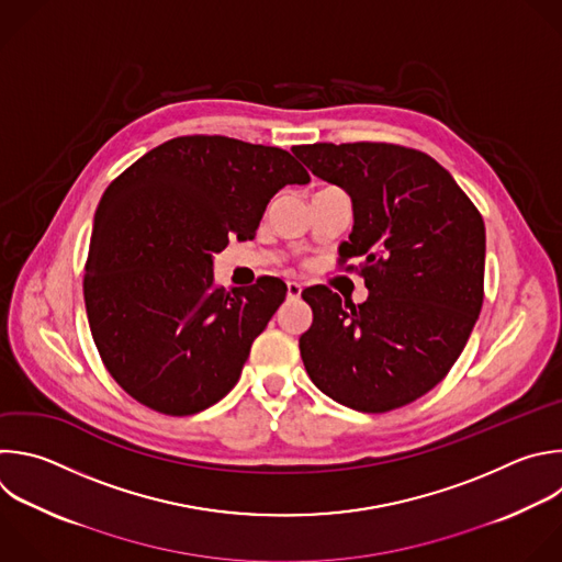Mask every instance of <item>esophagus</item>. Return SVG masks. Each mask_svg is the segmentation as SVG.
I'll return each mask as SVG.
<instances>
[{
    "instance_id": "esophagus-1",
    "label": "esophagus",
    "mask_w": 562,
    "mask_h": 562,
    "mask_svg": "<svg viewBox=\"0 0 562 562\" xmlns=\"http://www.w3.org/2000/svg\"><path fill=\"white\" fill-rule=\"evenodd\" d=\"M286 295H289L291 300H297V297L302 295V286H300L297 282H286Z\"/></svg>"
}]
</instances>
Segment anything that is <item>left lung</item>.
Masks as SVG:
<instances>
[{
  "label": "left lung",
  "mask_w": 562,
  "mask_h": 562,
  "mask_svg": "<svg viewBox=\"0 0 562 562\" xmlns=\"http://www.w3.org/2000/svg\"><path fill=\"white\" fill-rule=\"evenodd\" d=\"M295 156L352 201L355 225L339 247L359 271L363 304L328 286L302 297L313 324L300 337L311 382L361 413L402 408L446 375L479 319L485 225L448 169L395 143H313ZM350 257L360 267L348 266Z\"/></svg>",
  "instance_id": "left-lung-1"
}]
</instances>
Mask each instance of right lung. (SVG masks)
Returning a JSON list of instances; mask_svg holds the SVG:
<instances>
[{"mask_svg": "<svg viewBox=\"0 0 562 562\" xmlns=\"http://www.w3.org/2000/svg\"><path fill=\"white\" fill-rule=\"evenodd\" d=\"M308 171L280 147L176 136L149 149L101 196L83 276L92 339L112 380L169 417L196 415L238 382L286 284L225 291L214 254L251 240L267 203Z\"/></svg>", "mask_w": 562, "mask_h": 562, "instance_id": "right-lung-1", "label": "right lung"}]
</instances>
